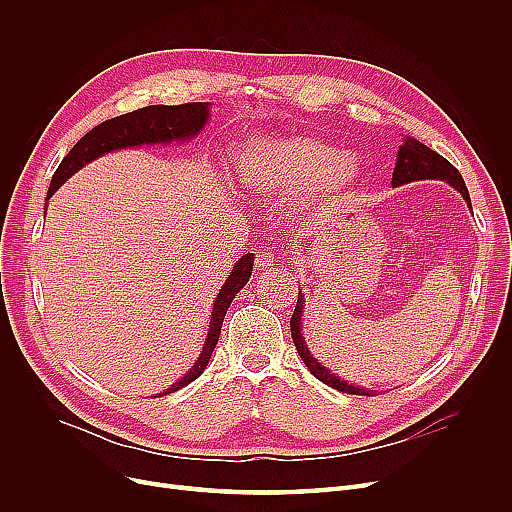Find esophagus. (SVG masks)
Here are the masks:
<instances>
[{
  "label": "esophagus",
  "instance_id": "34e87169",
  "mask_svg": "<svg viewBox=\"0 0 512 512\" xmlns=\"http://www.w3.org/2000/svg\"><path fill=\"white\" fill-rule=\"evenodd\" d=\"M274 255L272 253H267V251H259L257 255H255V267L257 270H265V267H270V265H274Z\"/></svg>",
  "mask_w": 512,
  "mask_h": 512
}]
</instances>
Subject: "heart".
<instances>
[{
  "label": "heart",
  "instance_id": "1",
  "mask_svg": "<svg viewBox=\"0 0 512 512\" xmlns=\"http://www.w3.org/2000/svg\"><path fill=\"white\" fill-rule=\"evenodd\" d=\"M232 161L242 184L267 195L305 191L311 186L326 195H340L359 174L353 155L307 134H259L242 141Z\"/></svg>",
  "mask_w": 512,
  "mask_h": 512
}]
</instances>
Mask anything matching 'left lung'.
I'll return each mask as SVG.
<instances>
[{
    "instance_id": "1",
    "label": "left lung",
    "mask_w": 512,
    "mask_h": 512,
    "mask_svg": "<svg viewBox=\"0 0 512 512\" xmlns=\"http://www.w3.org/2000/svg\"><path fill=\"white\" fill-rule=\"evenodd\" d=\"M446 180L452 188L459 191L467 205L471 207V199H469V191L465 186V180L461 176V172L456 170L446 157H442L440 153H436L434 149L425 147L423 143H419L417 139L405 137V143L400 145L398 149V157H396V166H394V174H392V186H400V184H407V182H415V180ZM303 294L299 288V299H297V307H294V313L290 317V334H292V342L297 346V351L301 355V359L305 361L307 369L315 375L319 382H324L340 392L346 394H359V396H373V390L367 388H357L353 384H348L344 380H340L338 375H334L330 369H326L321 363H317V359L309 353V348L305 344V338L301 334V326H303Z\"/></svg>"
}]
</instances>
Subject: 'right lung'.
Returning a JSON list of instances; mask_svg holds the SVG:
<instances>
[{
	"label": "right lung",
	"instance_id": "right-lung-1",
	"mask_svg": "<svg viewBox=\"0 0 512 512\" xmlns=\"http://www.w3.org/2000/svg\"><path fill=\"white\" fill-rule=\"evenodd\" d=\"M207 118H209V103H182V105H147V107H141V110H137V112L105 120L99 126H95L93 130H89L85 137L68 151V155L62 159L58 170L51 176L47 197L56 193L58 188L76 170H80L85 164H89V161H93L95 157H99L103 153H110V151L124 149V147H139L145 143L153 145V143H170V141H180V139H191L205 126ZM253 261H255L253 253L242 255L238 259L234 270L230 272V278L226 280V284L222 286V290L218 294V299H215V303H213L209 332H207L205 346H203L197 363L193 365L191 371L184 373L182 380H178L172 388L161 392L159 396L176 392V390L188 386L205 371L213 348H215V344H218L226 311H228L230 303L234 301L238 290L245 286L251 278Z\"/></svg>",
	"mask_w": 512,
	"mask_h": 512
}]
</instances>
